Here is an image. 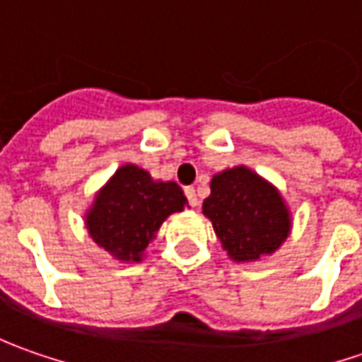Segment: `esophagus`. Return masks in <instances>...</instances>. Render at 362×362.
Segmentation results:
<instances>
[{"mask_svg":"<svg viewBox=\"0 0 362 362\" xmlns=\"http://www.w3.org/2000/svg\"><path fill=\"white\" fill-rule=\"evenodd\" d=\"M185 195H187V199H189V205L191 207H197V193H195V189L193 187H185Z\"/></svg>","mask_w":362,"mask_h":362,"instance_id":"obj_1","label":"esophagus"}]
</instances>
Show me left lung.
Returning <instances> with one entry per match:
<instances>
[{
	"label": "left lung",
	"mask_w": 362,
	"mask_h": 362,
	"mask_svg": "<svg viewBox=\"0 0 362 362\" xmlns=\"http://www.w3.org/2000/svg\"><path fill=\"white\" fill-rule=\"evenodd\" d=\"M203 216L233 262L272 256L288 240L292 214L278 189L262 175L238 165L214 175Z\"/></svg>",
	"instance_id": "obj_1"
}]
</instances>
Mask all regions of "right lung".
<instances>
[{"instance_id": "right-lung-1", "label": "right lung", "mask_w": 362, "mask_h": 362, "mask_svg": "<svg viewBox=\"0 0 362 362\" xmlns=\"http://www.w3.org/2000/svg\"><path fill=\"white\" fill-rule=\"evenodd\" d=\"M187 197L175 181L153 179L139 165L127 163L96 191L84 226L92 242L119 262H143L163 221L183 211Z\"/></svg>"}]
</instances>
